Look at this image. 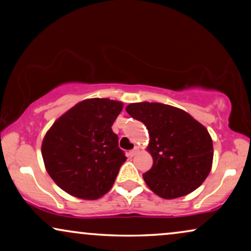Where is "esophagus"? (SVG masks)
<instances>
[{"label": "esophagus", "instance_id": "esophagus-1", "mask_svg": "<svg viewBox=\"0 0 251 251\" xmlns=\"http://www.w3.org/2000/svg\"><path fill=\"white\" fill-rule=\"evenodd\" d=\"M139 152V147H135V149H133V150H131V151H130V152H129V156H135L136 155V154L137 153H138Z\"/></svg>", "mask_w": 251, "mask_h": 251}]
</instances>
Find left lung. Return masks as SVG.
Returning <instances> with one entry per match:
<instances>
[{
	"label": "left lung",
	"mask_w": 251,
	"mask_h": 251,
	"mask_svg": "<svg viewBox=\"0 0 251 251\" xmlns=\"http://www.w3.org/2000/svg\"><path fill=\"white\" fill-rule=\"evenodd\" d=\"M126 111L149 130L146 151L153 157V167L143 178L151 191L171 200L197 190L208 177L214 159L207 128L184 109L161 102H132Z\"/></svg>",
	"instance_id": "obj_1"
}]
</instances>
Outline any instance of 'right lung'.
I'll list each match as a JSON object with an SVG mask.
<instances>
[{"instance_id":"obj_1","label":"right lung","mask_w":251,"mask_h":251,"mask_svg":"<svg viewBox=\"0 0 251 251\" xmlns=\"http://www.w3.org/2000/svg\"><path fill=\"white\" fill-rule=\"evenodd\" d=\"M123 102L84 99L59 116L44 136L41 152L52 180L72 197L97 200L111 190L126 157L112 126Z\"/></svg>"}]
</instances>
